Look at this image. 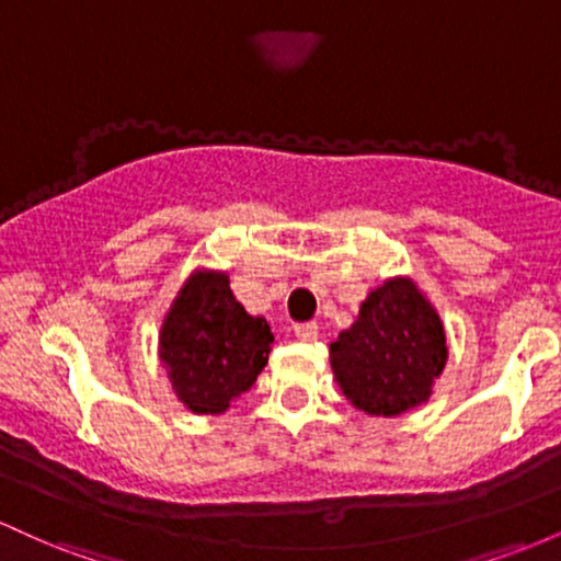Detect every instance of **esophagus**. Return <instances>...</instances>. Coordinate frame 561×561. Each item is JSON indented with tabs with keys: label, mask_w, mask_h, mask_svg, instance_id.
Listing matches in <instances>:
<instances>
[{
	"label": "esophagus",
	"mask_w": 561,
	"mask_h": 561,
	"mask_svg": "<svg viewBox=\"0 0 561 561\" xmlns=\"http://www.w3.org/2000/svg\"><path fill=\"white\" fill-rule=\"evenodd\" d=\"M295 337L302 340V343H313L319 337L317 321H302V324H295Z\"/></svg>",
	"instance_id": "1"
}]
</instances>
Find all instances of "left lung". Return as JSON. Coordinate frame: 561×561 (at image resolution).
Wrapping results in <instances>:
<instances>
[{
  "instance_id": "left-lung-1",
  "label": "left lung",
  "mask_w": 561,
  "mask_h": 561,
  "mask_svg": "<svg viewBox=\"0 0 561 561\" xmlns=\"http://www.w3.org/2000/svg\"><path fill=\"white\" fill-rule=\"evenodd\" d=\"M446 358L440 317L411 279L369 293L351 330L332 343L340 388L371 416H398L427 401Z\"/></svg>"
}]
</instances>
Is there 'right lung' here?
<instances>
[{"label":"right lung","mask_w":561,"mask_h":561,"mask_svg":"<svg viewBox=\"0 0 561 561\" xmlns=\"http://www.w3.org/2000/svg\"><path fill=\"white\" fill-rule=\"evenodd\" d=\"M272 343V327L237 302L227 274L197 272L163 321L160 362L186 409L221 414L231 398L253 388Z\"/></svg>","instance_id":"add662e5"}]
</instances>
